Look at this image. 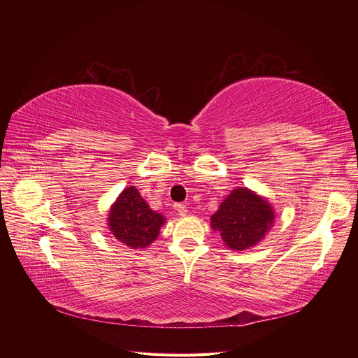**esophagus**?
I'll return each instance as SVG.
<instances>
[{"label": "esophagus", "instance_id": "34e87169", "mask_svg": "<svg viewBox=\"0 0 358 358\" xmlns=\"http://www.w3.org/2000/svg\"><path fill=\"white\" fill-rule=\"evenodd\" d=\"M176 209H177V212L180 213V216H185L187 213H189V210H187V206H185V204H177Z\"/></svg>", "mask_w": 358, "mask_h": 358}]
</instances>
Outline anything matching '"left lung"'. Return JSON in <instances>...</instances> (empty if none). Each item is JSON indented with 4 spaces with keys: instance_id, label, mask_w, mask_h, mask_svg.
Returning a JSON list of instances; mask_svg holds the SVG:
<instances>
[{
    "instance_id": "left-lung-1",
    "label": "left lung",
    "mask_w": 358,
    "mask_h": 358,
    "mask_svg": "<svg viewBox=\"0 0 358 358\" xmlns=\"http://www.w3.org/2000/svg\"><path fill=\"white\" fill-rule=\"evenodd\" d=\"M210 220L212 228L219 231L227 247L243 251L264 239L273 227L274 210L266 199L247 187H239L220 203Z\"/></svg>"
}]
</instances>
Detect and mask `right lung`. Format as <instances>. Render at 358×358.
<instances>
[{"instance_id": "add662e5", "label": "right lung", "mask_w": 358, "mask_h": 358, "mask_svg": "<svg viewBox=\"0 0 358 358\" xmlns=\"http://www.w3.org/2000/svg\"><path fill=\"white\" fill-rule=\"evenodd\" d=\"M165 217L149 208L136 187H127L108 212V229L123 245L146 248L159 235Z\"/></svg>"}]
</instances>
